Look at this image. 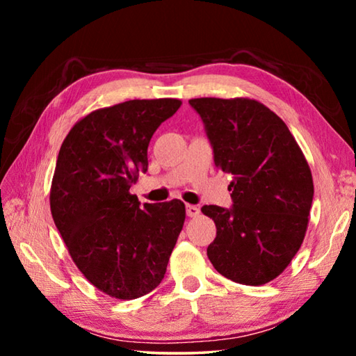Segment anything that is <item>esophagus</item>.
<instances>
[{"instance_id":"esophagus-1","label":"esophagus","mask_w":356,"mask_h":356,"mask_svg":"<svg viewBox=\"0 0 356 356\" xmlns=\"http://www.w3.org/2000/svg\"><path fill=\"white\" fill-rule=\"evenodd\" d=\"M200 207H196V206H191V204H188V206H186V215L190 216V218H196L197 215H200Z\"/></svg>"}]
</instances>
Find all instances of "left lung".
<instances>
[{"label":"left lung","mask_w":356,"mask_h":356,"mask_svg":"<svg viewBox=\"0 0 356 356\" xmlns=\"http://www.w3.org/2000/svg\"><path fill=\"white\" fill-rule=\"evenodd\" d=\"M206 125L215 166L232 174V209L204 206L216 237L207 256L238 284H267L303 243L314 184L308 161L280 116L252 99H191Z\"/></svg>","instance_id":"8db88e82"}]
</instances>
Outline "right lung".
<instances>
[{"label":"right lung","mask_w":356,"mask_h":356,"mask_svg":"<svg viewBox=\"0 0 356 356\" xmlns=\"http://www.w3.org/2000/svg\"><path fill=\"white\" fill-rule=\"evenodd\" d=\"M179 99L129 100L78 120L63 141L50 190L53 221L92 286L134 300L160 284L184 227L179 200L140 207L130 186L147 171V147Z\"/></svg>","instance_id":"1"}]
</instances>
